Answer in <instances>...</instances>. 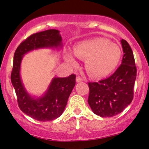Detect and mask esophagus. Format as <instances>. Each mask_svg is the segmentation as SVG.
I'll return each mask as SVG.
<instances>
[{
  "instance_id": "obj_1",
  "label": "esophagus",
  "mask_w": 149,
  "mask_h": 149,
  "mask_svg": "<svg viewBox=\"0 0 149 149\" xmlns=\"http://www.w3.org/2000/svg\"><path fill=\"white\" fill-rule=\"evenodd\" d=\"M83 81V79H81V77H77L76 78V81L77 83H79V82H81V81Z\"/></svg>"
}]
</instances>
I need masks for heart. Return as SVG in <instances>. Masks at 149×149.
<instances>
[{"instance_id":"obj_1","label":"heart","mask_w":149,"mask_h":149,"mask_svg":"<svg viewBox=\"0 0 149 149\" xmlns=\"http://www.w3.org/2000/svg\"><path fill=\"white\" fill-rule=\"evenodd\" d=\"M73 53H66L65 60L67 63L72 66L77 65L75 56L86 59L85 68L95 78L105 77L113 72L122 56L121 49L118 45L102 37L81 41L73 48Z\"/></svg>"}]
</instances>
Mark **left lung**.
Instances as JSON below:
<instances>
[{
	"label": "left lung",
	"mask_w": 149,
	"mask_h": 149,
	"mask_svg": "<svg viewBox=\"0 0 149 149\" xmlns=\"http://www.w3.org/2000/svg\"><path fill=\"white\" fill-rule=\"evenodd\" d=\"M124 53L122 63L110 77L89 82L88 103L95 114L102 118L122 113L131 103L136 68L132 50L124 39L120 41Z\"/></svg>",
	"instance_id": "8db88e82"
}]
</instances>
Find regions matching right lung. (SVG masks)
Here are the masks:
<instances>
[{
  "label": "right lung",
  "instance_id": "1",
  "mask_svg": "<svg viewBox=\"0 0 149 149\" xmlns=\"http://www.w3.org/2000/svg\"><path fill=\"white\" fill-rule=\"evenodd\" d=\"M60 31L48 29L29 36L19 45L14 54L11 82L15 90L18 106L23 113L38 121H51L63 114L68 98L75 86L74 74L68 77H54L43 94L37 97L26 91L22 82L20 68L23 57L34 50L63 47Z\"/></svg>",
  "mask_w": 149,
  "mask_h": 149
}]
</instances>
